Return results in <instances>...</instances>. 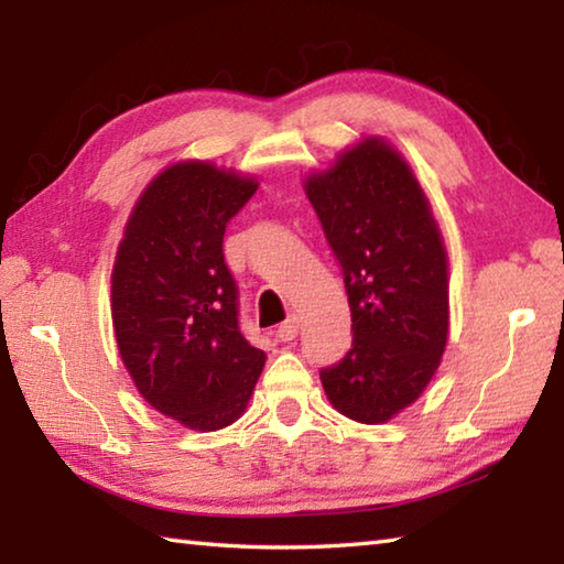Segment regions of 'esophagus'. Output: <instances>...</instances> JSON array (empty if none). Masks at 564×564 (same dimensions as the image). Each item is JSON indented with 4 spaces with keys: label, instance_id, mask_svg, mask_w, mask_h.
Segmentation results:
<instances>
[{
    "label": "esophagus",
    "instance_id": "esophagus-1",
    "mask_svg": "<svg viewBox=\"0 0 564 564\" xmlns=\"http://www.w3.org/2000/svg\"><path fill=\"white\" fill-rule=\"evenodd\" d=\"M275 336H279V340H283V343L295 340V336H299V318L291 316L289 321L281 323L279 330H275Z\"/></svg>",
    "mask_w": 564,
    "mask_h": 564
}]
</instances>
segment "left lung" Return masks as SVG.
Segmentation results:
<instances>
[{"label":"left lung","instance_id":"1","mask_svg":"<svg viewBox=\"0 0 564 564\" xmlns=\"http://www.w3.org/2000/svg\"><path fill=\"white\" fill-rule=\"evenodd\" d=\"M303 191L346 281L352 348L321 373L328 403L356 423L403 413L431 383L451 333V269L413 166L362 137L311 171Z\"/></svg>","mask_w":564,"mask_h":564}]
</instances>
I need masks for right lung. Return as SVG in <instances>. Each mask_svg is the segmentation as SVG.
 <instances>
[{"label":"right lung","mask_w":564,"mask_h":564,"mask_svg":"<svg viewBox=\"0 0 564 564\" xmlns=\"http://www.w3.org/2000/svg\"><path fill=\"white\" fill-rule=\"evenodd\" d=\"M259 178L214 161H174L149 181L111 269V323L133 386L161 415L214 433L246 413L265 352L238 328L224 263L228 218Z\"/></svg>","instance_id":"right-lung-1"}]
</instances>
